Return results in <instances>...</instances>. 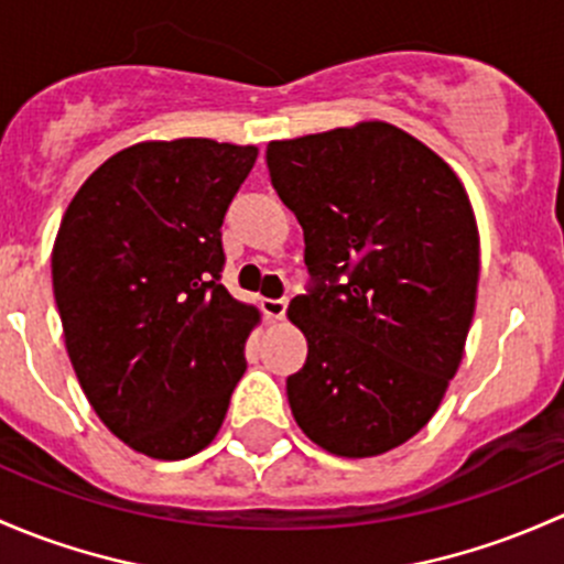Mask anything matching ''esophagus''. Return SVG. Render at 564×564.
<instances>
[{
    "label": "esophagus",
    "mask_w": 564,
    "mask_h": 564,
    "mask_svg": "<svg viewBox=\"0 0 564 564\" xmlns=\"http://www.w3.org/2000/svg\"><path fill=\"white\" fill-rule=\"evenodd\" d=\"M263 312L269 321H282L284 312H288V299H265Z\"/></svg>",
    "instance_id": "34e87169"
}]
</instances>
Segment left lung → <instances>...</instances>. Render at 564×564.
I'll return each instance as SVG.
<instances>
[{
  "mask_svg": "<svg viewBox=\"0 0 564 564\" xmlns=\"http://www.w3.org/2000/svg\"><path fill=\"white\" fill-rule=\"evenodd\" d=\"M265 160L317 280L288 306L310 341L290 410L328 454H388L432 421L464 358L480 276L473 203L443 156L388 121L271 141Z\"/></svg>",
  "mask_w": 564,
  "mask_h": 564,
  "instance_id": "left-lung-1",
  "label": "left lung"
}]
</instances>
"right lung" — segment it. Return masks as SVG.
I'll return each instance as SVG.
<instances>
[{
	"mask_svg": "<svg viewBox=\"0 0 564 564\" xmlns=\"http://www.w3.org/2000/svg\"><path fill=\"white\" fill-rule=\"evenodd\" d=\"M258 147L143 141L69 200L51 252L67 356L110 434L162 462L217 437L258 306L228 293L223 219Z\"/></svg>",
	"mask_w": 564,
	"mask_h": 564,
	"instance_id": "1",
	"label": "right lung"
}]
</instances>
